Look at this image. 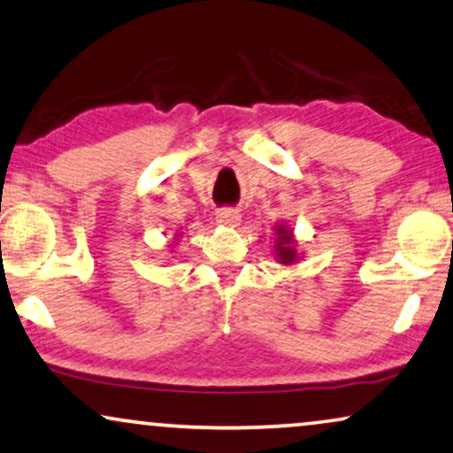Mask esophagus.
Here are the masks:
<instances>
[{"label": "esophagus", "mask_w": 453, "mask_h": 453, "mask_svg": "<svg viewBox=\"0 0 453 453\" xmlns=\"http://www.w3.org/2000/svg\"><path fill=\"white\" fill-rule=\"evenodd\" d=\"M216 220H219L220 225H225V226H237L239 220H241V214L233 208H220L219 212H216Z\"/></svg>", "instance_id": "34e87169"}]
</instances>
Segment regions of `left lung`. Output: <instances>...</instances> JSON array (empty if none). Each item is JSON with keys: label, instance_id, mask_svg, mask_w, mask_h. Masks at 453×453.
<instances>
[{"label": "left lung", "instance_id": "8db88e82", "mask_svg": "<svg viewBox=\"0 0 453 453\" xmlns=\"http://www.w3.org/2000/svg\"><path fill=\"white\" fill-rule=\"evenodd\" d=\"M274 231H277V239H274V251H277L279 262L285 264V266H291V264H296L299 260L296 239H293L291 228L285 225H277Z\"/></svg>", "mask_w": 453, "mask_h": 453}]
</instances>
